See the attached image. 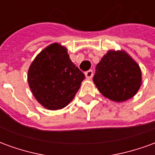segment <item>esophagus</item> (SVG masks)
<instances>
[{
	"mask_svg": "<svg viewBox=\"0 0 155 155\" xmlns=\"http://www.w3.org/2000/svg\"><path fill=\"white\" fill-rule=\"evenodd\" d=\"M84 74H85V77H86V79L90 80V79H91L92 76H93V71H91V70H90V71H86V72L84 73Z\"/></svg>",
	"mask_w": 155,
	"mask_h": 155,
	"instance_id": "esophagus-1",
	"label": "esophagus"
}]
</instances>
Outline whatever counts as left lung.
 Returning <instances> with one entry per match:
<instances>
[{
	"instance_id": "1",
	"label": "left lung",
	"mask_w": 155,
	"mask_h": 155,
	"mask_svg": "<svg viewBox=\"0 0 155 155\" xmlns=\"http://www.w3.org/2000/svg\"><path fill=\"white\" fill-rule=\"evenodd\" d=\"M94 84L104 97L123 102L135 95L141 85L140 65L124 51H109L95 67Z\"/></svg>"
}]
</instances>
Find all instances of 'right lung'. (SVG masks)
Here are the masks:
<instances>
[{"mask_svg": "<svg viewBox=\"0 0 155 155\" xmlns=\"http://www.w3.org/2000/svg\"><path fill=\"white\" fill-rule=\"evenodd\" d=\"M85 79L71 61L67 49L58 43L37 54L28 71V84L39 103L51 110L63 109L74 99Z\"/></svg>", "mask_w": 155, "mask_h": 155, "instance_id": "add662e5", "label": "right lung"}]
</instances>
